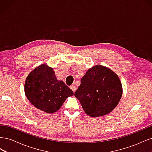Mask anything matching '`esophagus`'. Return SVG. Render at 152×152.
Segmentation results:
<instances>
[{"mask_svg":"<svg viewBox=\"0 0 152 152\" xmlns=\"http://www.w3.org/2000/svg\"><path fill=\"white\" fill-rule=\"evenodd\" d=\"M70 88H71V89L72 90V91L73 92V93H75V91H76V87L75 86H72L70 87Z\"/></svg>","mask_w":152,"mask_h":152,"instance_id":"esophagus-1","label":"esophagus"}]
</instances>
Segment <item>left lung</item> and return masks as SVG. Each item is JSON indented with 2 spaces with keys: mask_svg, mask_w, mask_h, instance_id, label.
<instances>
[{
  "mask_svg": "<svg viewBox=\"0 0 152 152\" xmlns=\"http://www.w3.org/2000/svg\"><path fill=\"white\" fill-rule=\"evenodd\" d=\"M122 95V87L118 77L102 65L87 70L75 93L85 112L92 117L111 112L120 102Z\"/></svg>",
  "mask_w": 152,
  "mask_h": 152,
  "instance_id": "1",
  "label": "left lung"
}]
</instances>
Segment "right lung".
Segmentation results:
<instances>
[{"label":"right lung","instance_id":"obj_1","mask_svg":"<svg viewBox=\"0 0 152 152\" xmlns=\"http://www.w3.org/2000/svg\"><path fill=\"white\" fill-rule=\"evenodd\" d=\"M25 93L34 107L48 113L56 112L68 97L73 95L63 81L57 80L53 69L46 65L37 67L29 73Z\"/></svg>","mask_w":152,"mask_h":152}]
</instances>
